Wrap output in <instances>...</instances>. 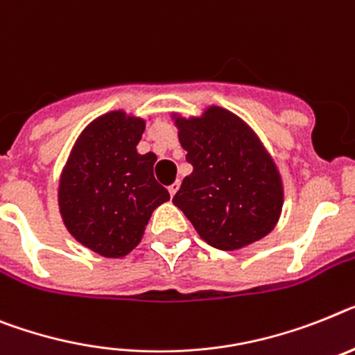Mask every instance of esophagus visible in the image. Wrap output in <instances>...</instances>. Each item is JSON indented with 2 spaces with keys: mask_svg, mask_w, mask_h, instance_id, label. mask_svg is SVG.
<instances>
[{
  "mask_svg": "<svg viewBox=\"0 0 355 355\" xmlns=\"http://www.w3.org/2000/svg\"><path fill=\"white\" fill-rule=\"evenodd\" d=\"M178 187H180V180H177V182L171 184V186H169V195H171V198H173V196H175V195H177Z\"/></svg>",
  "mask_w": 355,
  "mask_h": 355,
  "instance_id": "1",
  "label": "esophagus"
}]
</instances>
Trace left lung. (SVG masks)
Returning <instances> with one entry per match:
<instances>
[{"instance_id": "left-lung-1", "label": "left lung", "mask_w": 355, "mask_h": 355, "mask_svg": "<svg viewBox=\"0 0 355 355\" xmlns=\"http://www.w3.org/2000/svg\"><path fill=\"white\" fill-rule=\"evenodd\" d=\"M193 173L173 204L204 242L220 251L251 245L276 227L284 182L269 151L247 122L220 106L200 117L173 113Z\"/></svg>"}]
</instances>
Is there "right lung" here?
I'll list each match as a JSON object with an SVG mask.
<instances>
[{
    "label": "right lung",
    "mask_w": 355,
    "mask_h": 355,
    "mask_svg": "<svg viewBox=\"0 0 355 355\" xmlns=\"http://www.w3.org/2000/svg\"><path fill=\"white\" fill-rule=\"evenodd\" d=\"M146 121L108 112L83 130L61 171V218L77 242L104 258H122L144 236L150 216L169 193L153 177L155 153L137 144Z\"/></svg>",
    "instance_id": "right-lung-1"
}]
</instances>
